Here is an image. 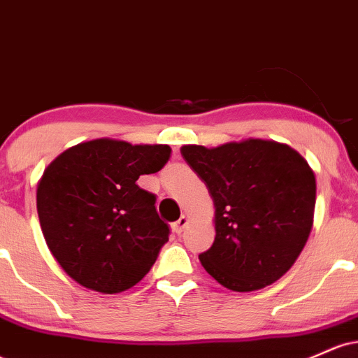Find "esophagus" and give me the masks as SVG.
<instances>
[{
  "label": "esophagus",
  "mask_w": 358,
  "mask_h": 358,
  "mask_svg": "<svg viewBox=\"0 0 358 358\" xmlns=\"http://www.w3.org/2000/svg\"><path fill=\"white\" fill-rule=\"evenodd\" d=\"M187 224H188V217L182 215L178 220L173 222V225H171V229H173V232H176V234H182L183 229L187 227Z\"/></svg>",
  "instance_id": "1"
}]
</instances>
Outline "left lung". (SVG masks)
<instances>
[{
  "label": "left lung",
  "mask_w": 358,
  "mask_h": 358,
  "mask_svg": "<svg viewBox=\"0 0 358 358\" xmlns=\"http://www.w3.org/2000/svg\"><path fill=\"white\" fill-rule=\"evenodd\" d=\"M215 207V241L199 256L227 289L273 285L294 264L313 227L316 180L296 150L268 139L182 146Z\"/></svg>",
  "instance_id": "1"
}]
</instances>
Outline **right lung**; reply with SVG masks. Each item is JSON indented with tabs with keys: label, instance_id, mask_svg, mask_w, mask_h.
<instances>
[{
	"label": "right lung",
	"instance_id": "right-lung-1",
	"mask_svg": "<svg viewBox=\"0 0 358 358\" xmlns=\"http://www.w3.org/2000/svg\"><path fill=\"white\" fill-rule=\"evenodd\" d=\"M168 145H131L101 138L80 143L43 171L36 210L48 249L73 281L104 294L146 276L168 242V224L141 175L166 165Z\"/></svg>",
	"mask_w": 358,
	"mask_h": 358
}]
</instances>
